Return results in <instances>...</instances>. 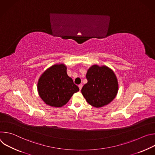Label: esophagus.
<instances>
[{
    "instance_id": "1",
    "label": "esophagus",
    "mask_w": 155,
    "mask_h": 155,
    "mask_svg": "<svg viewBox=\"0 0 155 155\" xmlns=\"http://www.w3.org/2000/svg\"><path fill=\"white\" fill-rule=\"evenodd\" d=\"M78 87H79V89H80V90H81V88H82V87H83V85L81 84H79L78 85Z\"/></svg>"
}]
</instances>
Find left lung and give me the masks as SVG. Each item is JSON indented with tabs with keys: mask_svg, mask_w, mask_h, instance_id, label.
I'll list each match as a JSON object with an SVG mask.
<instances>
[{
	"mask_svg": "<svg viewBox=\"0 0 155 155\" xmlns=\"http://www.w3.org/2000/svg\"><path fill=\"white\" fill-rule=\"evenodd\" d=\"M87 83L81 93L87 102L99 108L108 104L116 97L118 84L114 71L107 66L93 65L86 73Z\"/></svg>",
	"mask_w": 155,
	"mask_h": 155,
	"instance_id": "obj_1",
	"label": "left lung"
}]
</instances>
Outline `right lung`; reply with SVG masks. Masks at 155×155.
<instances>
[{
  "instance_id": "1",
  "label": "right lung",
  "mask_w": 155,
  "mask_h": 155,
  "mask_svg": "<svg viewBox=\"0 0 155 155\" xmlns=\"http://www.w3.org/2000/svg\"><path fill=\"white\" fill-rule=\"evenodd\" d=\"M37 90L40 98L47 105L61 107L79 91V87L68 75L66 66L60 64L52 65L41 74Z\"/></svg>"
}]
</instances>
